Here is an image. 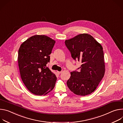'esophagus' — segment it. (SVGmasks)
<instances>
[{
    "instance_id": "obj_1",
    "label": "esophagus",
    "mask_w": 123,
    "mask_h": 123,
    "mask_svg": "<svg viewBox=\"0 0 123 123\" xmlns=\"http://www.w3.org/2000/svg\"><path fill=\"white\" fill-rule=\"evenodd\" d=\"M57 73L58 74H60L61 73H62V71H57Z\"/></svg>"
}]
</instances>
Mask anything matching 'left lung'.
<instances>
[{"label": "left lung", "instance_id": "obj_1", "mask_svg": "<svg viewBox=\"0 0 123 123\" xmlns=\"http://www.w3.org/2000/svg\"><path fill=\"white\" fill-rule=\"evenodd\" d=\"M72 58L82 63L80 70L71 72L67 85L74 94L86 96L94 92L104 77L105 65L102 45L88 34L65 41Z\"/></svg>", "mask_w": 123, "mask_h": 123}]
</instances>
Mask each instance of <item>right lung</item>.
I'll use <instances>...</instances> for the list:
<instances>
[{
  "label": "right lung",
  "mask_w": 123,
  "mask_h": 123,
  "mask_svg": "<svg viewBox=\"0 0 123 123\" xmlns=\"http://www.w3.org/2000/svg\"><path fill=\"white\" fill-rule=\"evenodd\" d=\"M55 41L45 35H35L20 45L18 63L27 88L36 95H46L55 87L57 77L46 66Z\"/></svg>",
  "instance_id": "right-lung-1"
}]
</instances>
